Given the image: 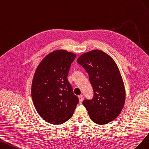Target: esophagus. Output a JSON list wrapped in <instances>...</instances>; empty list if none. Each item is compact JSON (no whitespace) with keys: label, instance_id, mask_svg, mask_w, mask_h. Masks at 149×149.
<instances>
[{"label":"esophagus","instance_id":"34e87169","mask_svg":"<svg viewBox=\"0 0 149 149\" xmlns=\"http://www.w3.org/2000/svg\"><path fill=\"white\" fill-rule=\"evenodd\" d=\"M79 99L80 104H82V101H83V100H84V95H79Z\"/></svg>","mask_w":149,"mask_h":149}]
</instances>
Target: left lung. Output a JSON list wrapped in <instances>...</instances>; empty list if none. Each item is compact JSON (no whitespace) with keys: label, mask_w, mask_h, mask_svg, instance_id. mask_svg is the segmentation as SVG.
Returning <instances> with one entry per match:
<instances>
[{"label":"left lung","mask_w":149,"mask_h":149,"mask_svg":"<svg viewBox=\"0 0 149 149\" xmlns=\"http://www.w3.org/2000/svg\"><path fill=\"white\" fill-rule=\"evenodd\" d=\"M77 62L88 73L93 88V98L83 101L91 119L99 125L113 120L121 112L125 99L124 83L116 62L100 50L82 54Z\"/></svg>","instance_id":"8db88e82"}]
</instances>
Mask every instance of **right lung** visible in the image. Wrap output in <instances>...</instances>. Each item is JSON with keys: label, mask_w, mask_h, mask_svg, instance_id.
Wrapping results in <instances>:
<instances>
[{"label": "right lung", "mask_w": 149, "mask_h": 149, "mask_svg": "<svg viewBox=\"0 0 149 149\" xmlns=\"http://www.w3.org/2000/svg\"><path fill=\"white\" fill-rule=\"evenodd\" d=\"M76 56L64 50L47 55L37 67L32 84V98L44 120L62 124L73 116L79 100L68 81L71 63Z\"/></svg>", "instance_id": "add662e5"}]
</instances>
